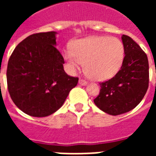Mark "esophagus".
Returning <instances> with one entry per match:
<instances>
[{"instance_id":"1","label":"esophagus","mask_w":156,"mask_h":156,"mask_svg":"<svg viewBox=\"0 0 156 156\" xmlns=\"http://www.w3.org/2000/svg\"><path fill=\"white\" fill-rule=\"evenodd\" d=\"M78 83H79V84L82 85V86H86V85L88 84V82L85 81L84 79H79Z\"/></svg>"}]
</instances>
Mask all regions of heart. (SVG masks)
Returning a JSON list of instances; mask_svg holds the SVG:
<instances>
[{
  "label": "heart",
  "mask_w": 156,
  "mask_h": 156,
  "mask_svg": "<svg viewBox=\"0 0 156 156\" xmlns=\"http://www.w3.org/2000/svg\"><path fill=\"white\" fill-rule=\"evenodd\" d=\"M123 42L107 36L90 37L72 43V50L63 52V58L71 71H76L84 63L88 77L96 81L113 78L119 71L124 59Z\"/></svg>",
  "instance_id": "obj_1"
}]
</instances>
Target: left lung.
<instances>
[{"label": "left lung", "mask_w": 156, "mask_h": 156, "mask_svg": "<svg viewBox=\"0 0 156 156\" xmlns=\"http://www.w3.org/2000/svg\"><path fill=\"white\" fill-rule=\"evenodd\" d=\"M124 59L114 78L100 83V92L94 104L102 111L119 115L137 106L149 87L147 55L129 36H122Z\"/></svg>", "instance_id": "8db88e82"}]
</instances>
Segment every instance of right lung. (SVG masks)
<instances>
[{
	"label": "right lung",
	"instance_id": "1",
	"mask_svg": "<svg viewBox=\"0 0 156 156\" xmlns=\"http://www.w3.org/2000/svg\"><path fill=\"white\" fill-rule=\"evenodd\" d=\"M56 32L29 36L9 58V94L17 108L33 117H46L62 107L78 78L68 76L64 59L55 46Z\"/></svg>",
	"mask_w": 156,
	"mask_h": 156
}]
</instances>
